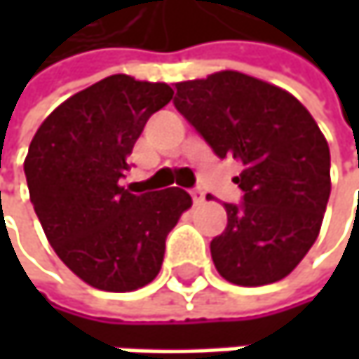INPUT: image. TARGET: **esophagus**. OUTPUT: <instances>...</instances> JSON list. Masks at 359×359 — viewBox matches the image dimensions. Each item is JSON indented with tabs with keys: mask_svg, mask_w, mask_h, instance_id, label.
<instances>
[{
	"mask_svg": "<svg viewBox=\"0 0 359 359\" xmlns=\"http://www.w3.org/2000/svg\"><path fill=\"white\" fill-rule=\"evenodd\" d=\"M203 197H205V195H203V191H199V189H193V191H191V199H193V203H201V201H203Z\"/></svg>",
	"mask_w": 359,
	"mask_h": 359,
	"instance_id": "34e87169",
	"label": "esophagus"
}]
</instances>
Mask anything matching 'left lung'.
Masks as SVG:
<instances>
[{
	"label": "left lung",
	"instance_id": "8db88e82",
	"mask_svg": "<svg viewBox=\"0 0 359 359\" xmlns=\"http://www.w3.org/2000/svg\"><path fill=\"white\" fill-rule=\"evenodd\" d=\"M175 108L218 158H235L241 203L210 243L222 278L259 287L285 278L314 245L330 195V151L291 93L235 70L177 83Z\"/></svg>",
	"mask_w": 359,
	"mask_h": 359
}]
</instances>
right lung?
I'll return each instance as SVG.
<instances>
[{
    "instance_id": "add662e5",
    "label": "right lung",
    "mask_w": 359,
    "mask_h": 359,
    "mask_svg": "<svg viewBox=\"0 0 359 359\" xmlns=\"http://www.w3.org/2000/svg\"><path fill=\"white\" fill-rule=\"evenodd\" d=\"M172 95L166 83L111 74L57 106L31 141L25 175L36 218L57 257L95 289L151 283L191 208L179 187L137 195L120 184L145 122Z\"/></svg>"
}]
</instances>
